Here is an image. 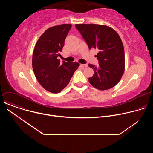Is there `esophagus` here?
<instances>
[{
	"label": "esophagus",
	"instance_id": "obj_1",
	"mask_svg": "<svg viewBox=\"0 0 153 153\" xmlns=\"http://www.w3.org/2000/svg\"><path fill=\"white\" fill-rule=\"evenodd\" d=\"M80 66L83 67V68H86V67H88V65H87V64H80Z\"/></svg>",
	"mask_w": 153,
	"mask_h": 153
}]
</instances>
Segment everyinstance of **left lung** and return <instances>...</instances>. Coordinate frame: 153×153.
<instances>
[{"label":"left lung","mask_w":153,"mask_h":153,"mask_svg":"<svg viewBox=\"0 0 153 153\" xmlns=\"http://www.w3.org/2000/svg\"><path fill=\"white\" fill-rule=\"evenodd\" d=\"M76 28L90 50L97 49L96 56L99 66L89 64L94 74L88 78L90 84L99 90L116 85L125 70V53L121 39L113 28L97 24H76Z\"/></svg>","instance_id":"left-lung-1"}]
</instances>
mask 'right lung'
Here are the masks:
<instances>
[{
	"label": "right lung",
	"instance_id": "add662e5",
	"mask_svg": "<svg viewBox=\"0 0 153 153\" xmlns=\"http://www.w3.org/2000/svg\"><path fill=\"white\" fill-rule=\"evenodd\" d=\"M71 24H62L47 30L35 45L32 65L35 76L43 88L58 93L69 83L79 63H60L57 59L64 46L65 40L71 28Z\"/></svg>",
	"mask_w": 153,
	"mask_h": 153
}]
</instances>
